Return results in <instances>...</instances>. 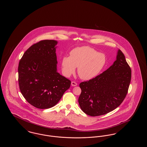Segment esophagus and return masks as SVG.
I'll return each mask as SVG.
<instances>
[{
	"label": "esophagus",
	"mask_w": 147,
	"mask_h": 147,
	"mask_svg": "<svg viewBox=\"0 0 147 147\" xmlns=\"http://www.w3.org/2000/svg\"><path fill=\"white\" fill-rule=\"evenodd\" d=\"M71 86H77V83L76 82H71Z\"/></svg>",
	"instance_id": "esophagus-1"
}]
</instances>
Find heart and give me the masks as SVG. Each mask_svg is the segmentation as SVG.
Wrapping results in <instances>:
<instances>
[{"label": "heart", "mask_w": 147, "mask_h": 147, "mask_svg": "<svg viewBox=\"0 0 147 147\" xmlns=\"http://www.w3.org/2000/svg\"><path fill=\"white\" fill-rule=\"evenodd\" d=\"M106 62V57L104 53L89 46H82L72 49L69 57H63L62 68L64 74L69 77L78 67L79 76L88 80L98 76Z\"/></svg>", "instance_id": "1"}]
</instances>
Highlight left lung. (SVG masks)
I'll return each mask as SVG.
<instances>
[{
	"mask_svg": "<svg viewBox=\"0 0 147 147\" xmlns=\"http://www.w3.org/2000/svg\"><path fill=\"white\" fill-rule=\"evenodd\" d=\"M131 79V68L119 49L111 66L97 77L79 84L82 92L78 102L82 110L91 116L112 111L125 99Z\"/></svg>",
	"mask_w": 147,
	"mask_h": 147,
	"instance_id": "left-lung-1",
	"label": "left lung"
}]
</instances>
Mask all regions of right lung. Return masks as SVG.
Segmentation results:
<instances>
[{
  "instance_id": "add662e5",
  "label": "right lung",
  "mask_w": 147,
  "mask_h": 147,
  "mask_svg": "<svg viewBox=\"0 0 147 147\" xmlns=\"http://www.w3.org/2000/svg\"><path fill=\"white\" fill-rule=\"evenodd\" d=\"M56 40H42L32 45L22 57L18 67L19 84L29 104L49 109L62 98L71 82L57 69Z\"/></svg>"
}]
</instances>
